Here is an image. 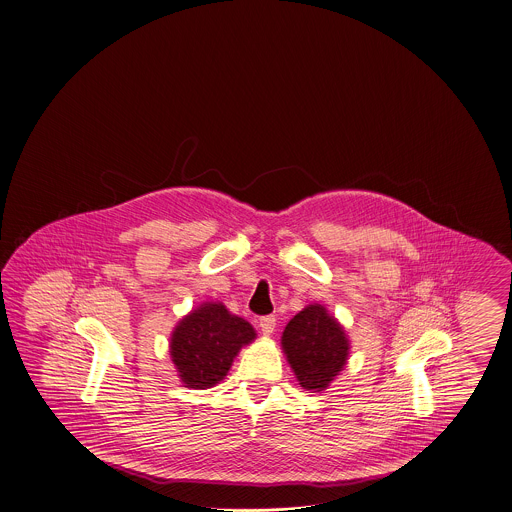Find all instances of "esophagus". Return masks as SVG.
I'll list each match as a JSON object with an SVG mask.
<instances>
[{
    "instance_id": "1",
    "label": "esophagus",
    "mask_w": 512,
    "mask_h": 512,
    "mask_svg": "<svg viewBox=\"0 0 512 512\" xmlns=\"http://www.w3.org/2000/svg\"><path fill=\"white\" fill-rule=\"evenodd\" d=\"M258 325H260L263 335H271L273 329H275V325H277V320H275V316H262V318L258 320Z\"/></svg>"
}]
</instances>
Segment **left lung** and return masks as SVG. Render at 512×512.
Returning a JSON list of instances; mask_svg holds the SVG:
<instances>
[{
	"label": "left lung",
	"mask_w": 512,
	"mask_h": 512,
	"mask_svg": "<svg viewBox=\"0 0 512 512\" xmlns=\"http://www.w3.org/2000/svg\"><path fill=\"white\" fill-rule=\"evenodd\" d=\"M282 348L299 385L312 393L335 380L350 350L344 329L322 305H310L293 316L284 329Z\"/></svg>",
	"instance_id": "obj_1"
}]
</instances>
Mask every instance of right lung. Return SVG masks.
<instances>
[{
  "instance_id": "obj_1",
  "label": "right lung",
  "mask_w": 512,
  "mask_h": 512,
  "mask_svg": "<svg viewBox=\"0 0 512 512\" xmlns=\"http://www.w3.org/2000/svg\"><path fill=\"white\" fill-rule=\"evenodd\" d=\"M254 338L249 322L220 303H207L179 322L170 355L185 387L207 389L226 376L237 351Z\"/></svg>"
}]
</instances>
